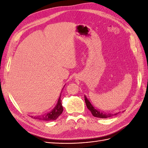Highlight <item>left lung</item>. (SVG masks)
I'll return each instance as SVG.
<instances>
[{"label":"left lung","mask_w":148,"mask_h":148,"mask_svg":"<svg viewBox=\"0 0 148 148\" xmlns=\"http://www.w3.org/2000/svg\"><path fill=\"white\" fill-rule=\"evenodd\" d=\"M84 100H85V103H86L87 108L91 111V112L92 113V115L94 117H97V118H101V119H106V118H109L110 117H112V116L117 115L119 112L118 113H115V114H111V113H104L102 112H101L99 109H96L95 107H94L90 101H89V99L86 97V96H84Z\"/></svg>","instance_id":"obj_1"}]
</instances>
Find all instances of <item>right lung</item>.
Returning <instances> with one entry per match:
<instances>
[{
    "mask_svg": "<svg viewBox=\"0 0 148 148\" xmlns=\"http://www.w3.org/2000/svg\"><path fill=\"white\" fill-rule=\"evenodd\" d=\"M60 97H61V94L59 99H58L56 107L50 112H48L47 114H43V115L34 116V117L31 116V117H33L34 119H38L41 121H45V122L56 120L61 115L64 109L63 107H62V100H61Z\"/></svg>",
    "mask_w": 148,
    "mask_h": 148,
    "instance_id": "add662e5",
    "label": "right lung"
}]
</instances>
